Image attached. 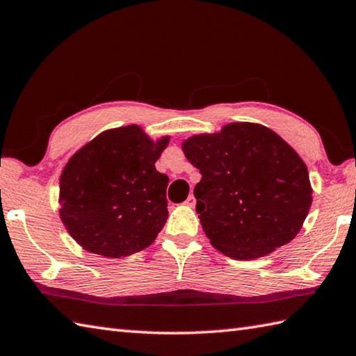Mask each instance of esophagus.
Returning a JSON list of instances; mask_svg holds the SVG:
<instances>
[{"mask_svg": "<svg viewBox=\"0 0 356 356\" xmlns=\"http://www.w3.org/2000/svg\"><path fill=\"white\" fill-rule=\"evenodd\" d=\"M185 205L191 207V208H194V207H195V197H194L193 194H191V195H188V199L185 200Z\"/></svg>", "mask_w": 356, "mask_h": 356, "instance_id": "obj_1", "label": "esophagus"}]
</instances>
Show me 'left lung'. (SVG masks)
<instances>
[{
  "label": "left lung",
  "instance_id": "8db88e82",
  "mask_svg": "<svg viewBox=\"0 0 356 356\" xmlns=\"http://www.w3.org/2000/svg\"><path fill=\"white\" fill-rule=\"evenodd\" d=\"M182 149L202 179L194 188L211 245L236 260H252L289 243L312 203L306 163L268 127L234 122L197 134Z\"/></svg>",
  "mask_w": 356,
  "mask_h": 356
}]
</instances>
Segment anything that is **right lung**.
<instances>
[{"mask_svg":"<svg viewBox=\"0 0 356 356\" xmlns=\"http://www.w3.org/2000/svg\"><path fill=\"white\" fill-rule=\"evenodd\" d=\"M170 138L138 125L104 131L74 153L59 180V216L88 252L127 257L148 248L168 217V176L156 161Z\"/></svg>","mask_w":356,"mask_h":356,"instance_id":"obj_1","label":"right lung"}]
</instances>
